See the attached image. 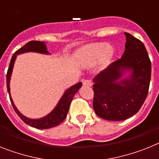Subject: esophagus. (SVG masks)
<instances>
[{
    "instance_id": "obj_1",
    "label": "esophagus",
    "mask_w": 159,
    "mask_h": 159,
    "mask_svg": "<svg viewBox=\"0 0 159 159\" xmlns=\"http://www.w3.org/2000/svg\"><path fill=\"white\" fill-rule=\"evenodd\" d=\"M83 85L84 86H92V82L90 80H84L83 81Z\"/></svg>"
}]
</instances>
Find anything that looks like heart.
<instances>
[{"instance_id":"b5f03b06","label":"heart","mask_w":159,"mask_h":159,"mask_svg":"<svg viewBox=\"0 0 159 159\" xmlns=\"http://www.w3.org/2000/svg\"><path fill=\"white\" fill-rule=\"evenodd\" d=\"M113 48L105 43H96L86 45L78 52L80 62L86 67H90L95 65L99 60L102 62H107L113 56Z\"/></svg>"}]
</instances>
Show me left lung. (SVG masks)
<instances>
[{
    "label": "left lung",
    "mask_w": 159,
    "mask_h": 159,
    "mask_svg": "<svg viewBox=\"0 0 159 159\" xmlns=\"http://www.w3.org/2000/svg\"><path fill=\"white\" fill-rule=\"evenodd\" d=\"M120 59L111 64L93 80V107L107 120L129 119L140 110L147 97L151 77V62L143 43L129 33ZM125 71L130 75L120 81Z\"/></svg>",
    "instance_id": "1"
}]
</instances>
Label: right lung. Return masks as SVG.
Listing matches in <instances>:
<instances>
[{"instance_id":"1","label":"right lung","mask_w":159,"mask_h":159,"mask_svg":"<svg viewBox=\"0 0 159 159\" xmlns=\"http://www.w3.org/2000/svg\"><path fill=\"white\" fill-rule=\"evenodd\" d=\"M34 52L43 53V54H49V52L47 50V47L45 45V43L40 42V41H30V42H28L27 43H26L23 47H22L21 48H19L17 52H14V54L13 55V57L11 58V61H10L9 67L8 69L7 74H6L7 90L8 93L9 94V98H10L12 106L14 107L16 113L18 115V116L21 118V120L24 123H26V125H30V126H32V127L38 129H50V128H52L55 127V126L59 125L66 118L68 111H69V106H70V103L72 102V99H73L75 94L77 92V90L82 87V82H78V83L75 84L74 86H71L69 89L66 90V91L64 93L63 96L61 97V100L59 101L57 107L54 108V110L52 112L49 113L48 116H46L40 119H36V120L29 119L27 117L24 116L23 115H22L18 111V110L17 109L15 105L14 104V102H13L11 97H10L9 80H10V77H11L13 67H14V61H15L16 57H17V55L22 54V53L24 52Z\"/></svg>"}]
</instances>
